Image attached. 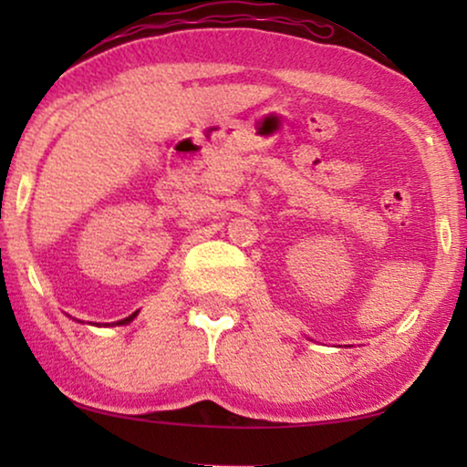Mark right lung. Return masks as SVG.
Here are the masks:
<instances>
[{
  "mask_svg": "<svg viewBox=\"0 0 467 467\" xmlns=\"http://www.w3.org/2000/svg\"><path fill=\"white\" fill-rule=\"evenodd\" d=\"M136 315L138 312H133L131 317H127V318H123V321H117V323H112V325H125V323H130V321H133V318H136ZM108 325V323H106Z\"/></svg>",
  "mask_w": 467,
  "mask_h": 467,
  "instance_id": "add662e5",
  "label": "right lung"
}]
</instances>
